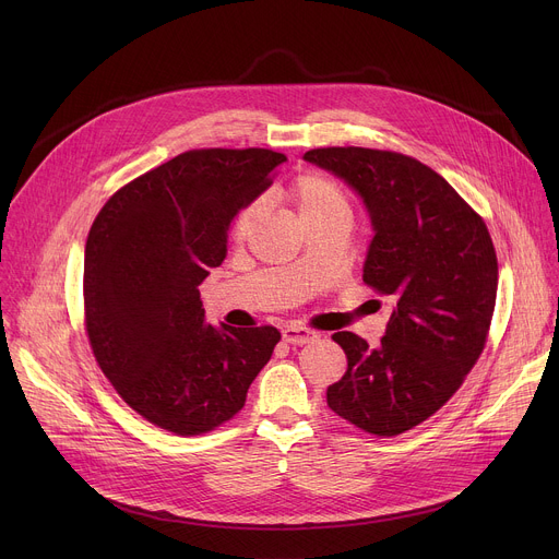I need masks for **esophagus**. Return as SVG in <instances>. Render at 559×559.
I'll list each match as a JSON object with an SVG mask.
<instances>
[{"label": "esophagus", "mask_w": 559, "mask_h": 559, "mask_svg": "<svg viewBox=\"0 0 559 559\" xmlns=\"http://www.w3.org/2000/svg\"><path fill=\"white\" fill-rule=\"evenodd\" d=\"M316 338H318V334L313 330H309V328L294 325V323L283 328V341L289 343V345H307V343H311Z\"/></svg>", "instance_id": "obj_1"}]
</instances>
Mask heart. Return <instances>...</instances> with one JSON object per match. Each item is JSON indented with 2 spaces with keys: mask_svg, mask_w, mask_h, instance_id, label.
Wrapping results in <instances>:
<instances>
[{
  "mask_svg": "<svg viewBox=\"0 0 559 559\" xmlns=\"http://www.w3.org/2000/svg\"><path fill=\"white\" fill-rule=\"evenodd\" d=\"M287 197L292 205L296 207V214L300 221H313L323 216L334 214H349V199L345 190L330 177L318 175V173H305L298 175L287 186ZM261 201H252L241 212L236 214L231 223V236L234 238H246L254 223L261 216Z\"/></svg>",
  "mask_w": 559,
  "mask_h": 559,
  "instance_id": "b5f03b06",
  "label": "heart"
}]
</instances>
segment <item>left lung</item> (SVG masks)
Segmentation results:
<instances>
[{
	"instance_id": "8db88e82",
	"label": "left lung",
	"mask_w": 559,
	"mask_h": 559,
	"mask_svg": "<svg viewBox=\"0 0 559 559\" xmlns=\"http://www.w3.org/2000/svg\"><path fill=\"white\" fill-rule=\"evenodd\" d=\"M309 164L345 179L365 201L373 238L362 281L393 298L380 347L338 332L345 376L328 405L358 429L391 438L433 416L480 358L498 294L487 223L418 158L371 147H316Z\"/></svg>"
}]
</instances>
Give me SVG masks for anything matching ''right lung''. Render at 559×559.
<instances>
[{
    "label": "right lung",
    "mask_w": 559,
    "mask_h": 559,
    "mask_svg": "<svg viewBox=\"0 0 559 559\" xmlns=\"http://www.w3.org/2000/svg\"><path fill=\"white\" fill-rule=\"evenodd\" d=\"M285 158L188 150L119 188L91 227L84 323L95 360L158 429L201 436L234 418L281 341L272 325H205L199 285L225 259L231 218Z\"/></svg>",
    "instance_id": "add662e5"
}]
</instances>
